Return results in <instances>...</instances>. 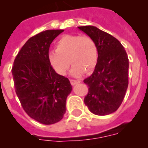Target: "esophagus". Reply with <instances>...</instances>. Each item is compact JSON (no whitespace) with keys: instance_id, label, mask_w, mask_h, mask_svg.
Returning a JSON list of instances; mask_svg holds the SVG:
<instances>
[{"instance_id":"esophagus-1","label":"esophagus","mask_w":148,"mask_h":148,"mask_svg":"<svg viewBox=\"0 0 148 148\" xmlns=\"http://www.w3.org/2000/svg\"><path fill=\"white\" fill-rule=\"evenodd\" d=\"M81 83V81L80 80H74V79H71V84L72 85H75L77 84Z\"/></svg>"}]
</instances>
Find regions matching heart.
I'll use <instances>...</instances> for the list:
<instances>
[{"mask_svg":"<svg viewBox=\"0 0 148 148\" xmlns=\"http://www.w3.org/2000/svg\"><path fill=\"white\" fill-rule=\"evenodd\" d=\"M48 58L51 66L58 74L64 75L72 66L73 76L89 73L97 65L98 51L95 40L88 35L67 34L60 38L56 44V50L51 51Z\"/></svg>","mask_w":148,"mask_h":148,"instance_id":"b5f03b06","label":"heart"}]
</instances>
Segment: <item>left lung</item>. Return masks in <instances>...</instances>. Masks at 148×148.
<instances>
[{
	"label": "left lung",
	"mask_w": 148,
	"mask_h": 148,
	"mask_svg": "<svg viewBox=\"0 0 148 148\" xmlns=\"http://www.w3.org/2000/svg\"><path fill=\"white\" fill-rule=\"evenodd\" d=\"M78 28L95 40L98 51L95 71L84 81L89 87L84 103L95 114H110L121 106L127 89V54L119 40L96 27Z\"/></svg>",
	"instance_id": "left-lung-1"
}]
</instances>
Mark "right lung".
Wrapping results in <instances>:
<instances>
[{
	"label": "right lung",
	"mask_w": 148,
	"mask_h": 148,
	"mask_svg": "<svg viewBox=\"0 0 148 148\" xmlns=\"http://www.w3.org/2000/svg\"><path fill=\"white\" fill-rule=\"evenodd\" d=\"M64 30H47L31 38L14 61L15 91L24 111L43 124L60 121L71 92L68 78L57 74L48 58L50 45Z\"/></svg>",
	"instance_id": "add662e5"
}]
</instances>
